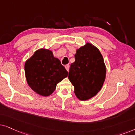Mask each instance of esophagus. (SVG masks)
<instances>
[{"label":"esophagus","mask_w":135,"mask_h":135,"mask_svg":"<svg viewBox=\"0 0 135 135\" xmlns=\"http://www.w3.org/2000/svg\"><path fill=\"white\" fill-rule=\"evenodd\" d=\"M65 69H66V70H67L68 71H69V70H70V65H69V64H68V65H66L65 66Z\"/></svg>","instance_id":"34e87169"}]
</instances>
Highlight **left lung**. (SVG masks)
I'll return each mask as SVG.
<instances>
[{
  "label": "left lung",
  "instance_id": "8db88e82",
  "mask_svg": "<svg viewBox=\"0 0 135 135\" xmlns=\"http://www.w3.org/2000/svg\"><path fill=\"white\" fill-rule=\"evenodd\" d=\"M75 61L71 64L69 79L80 100L92 98L101 89L106 75V67L99 50L91 43L76 50Z\"/></svg>",
  "mask_w": 135,
  "mask_h": 135
}]
</instances>
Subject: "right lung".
I'll list each match as a JSON object with an SVG mask.
<instances>
[{
	"label": "right lung",
	"mask_w": 135,
	"mask_h": 135,
	"mask_svg": "<svg viewBox=\"0 0 135 135\" xmlns=\"http://www.w3.org/2000/svg\"><path fill=\"white\" fill-rule=\"evenodd\" d=\"M25 71L30 87L42 96L52 94L57 84L68 76L59 59L54 57L52 51L46 49L37 50L26 61Z\"/></svg>",
	"instance_id": "obj_1"
}]
</instances>
